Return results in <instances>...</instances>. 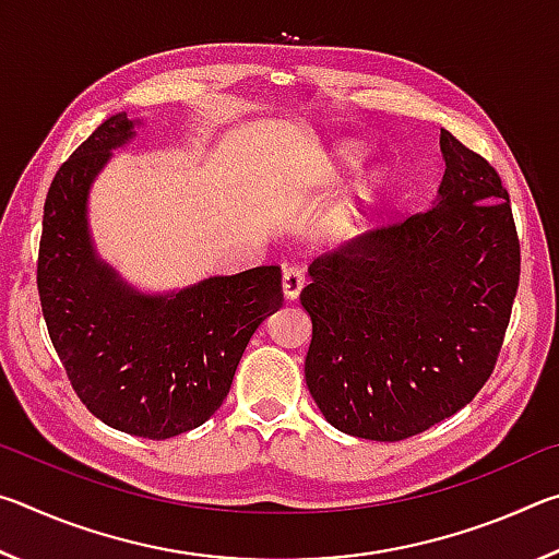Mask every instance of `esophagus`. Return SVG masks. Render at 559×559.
Returning <instances> with one entry per match:
<instances>
[{"label":"esophagus","mask_w":559,"mask_h":559,"mask_svg":"<svg viewBox=\"0 0 559 559\" xmlns=\"http://www.w3.org/2000/svg\"><path fill=\"white\" fill-rule=\"evenodd\" d=\"M302 286H306V271L300 266H286L283 269V296L288 300H296L300 296Z\"/></svg>","instance_id":"1"}]
</instances>
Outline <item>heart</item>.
Instances as JSON below:
<instances>
[{
	"instance_id": "1",
	"label": "heart",
	"mask_w": 559,
	"mask_h": 559,
	"mask_svg": "<svg viewBox=\"0 0 559 559\" xmlns=\"http://www.w3.org/2000/svg\"><path fill=\"white\" fill-rule=\"evenodd\" d=\"M337 163L343 167H357L359 163H362V150L355 147V145H345L343 150H337ZM382 185V173L380 169H370V173L365 175L362 185H359V192H362L365 197L374 194V189Z\"/></svg>"
}]
</instances>
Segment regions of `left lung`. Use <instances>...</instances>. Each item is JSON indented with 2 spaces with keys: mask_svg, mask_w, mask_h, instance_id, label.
<instances>
[{
  "mask_svg": "<svg viewBox=\"0 0 559 559\" xmlns=\"http://www.w3.org/2000/svg\"><path fill=\"white\" fill-rule=\"evenodd\" d=\"M429 212L310 263L306 384L335 429L402 441L463 409L493 374L520 281L508 189L441 130Z\"/></svg>",
  "mask_w": 559,
  "mask_h": 559,
  "instance_id": "8db88e82",
  "label": "left lung"
}]
</instances>
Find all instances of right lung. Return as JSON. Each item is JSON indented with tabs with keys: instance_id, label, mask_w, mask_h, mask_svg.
<instances>
[{
	"instance_id": "1",
	"label": "right lung",
	"mask_w": 559,
	"mask_h": 559,
	"mask_svg": "<svg viewBox=\"0 0 559 559\" xmlns=\"http://www.w3.org/2000/svg\"><path fill=\"white\" fill-rule=\"evenodd\" d=\"M132 128L128 112L110 116L59 167L44 204L36 286L79 400L108 427L159 441L202 427L219 409L283 288L278 266H257L147 296L98 259L88 192Z\"/></svg>"
}]
</instances>
